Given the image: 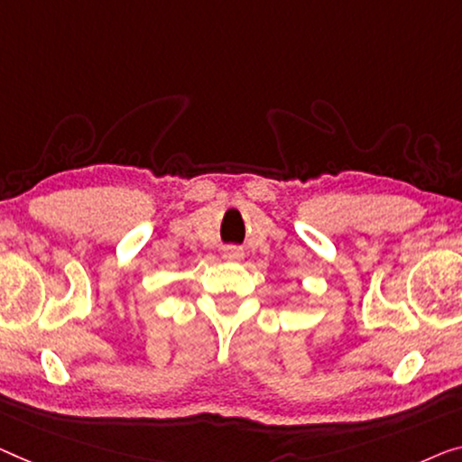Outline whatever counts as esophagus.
I'll return each instance as SVG.
<instances>
[{
	"mask_svg": "<svg viewBox=\"0 0 462 462\" xmlns=\"http://www.w3.org/2000/svg\"><path fill=\"white\" fill-rule=\"evenodd\" d=\"M224 259H228V261H240V259H243V251L236 249V246H228V249L224 251Z\"/></svg>",
	"mask_w": 462,
	"mask_h": 462,
	"instance_id": "obj_1",
	"label": "esophagus"
}]
</instances>
